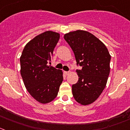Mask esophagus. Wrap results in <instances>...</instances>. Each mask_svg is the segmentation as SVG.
Segmentation results:
<instances>
[{
  "label": "esophagus",
  "mask_w": 130,
  "mask_h": 130,
  "mask_svg": "<svg viewBox=\"0 0 130 130\" xmlns=\"http://www.w3.org/2000/svg\"><path fill=\"white\" fill-rule=\"evenodd\" d=\"M70 73V71H64V74H65L66 75H68Z\"/></svg>",
  "instance_id": "1"
}]
</instances>
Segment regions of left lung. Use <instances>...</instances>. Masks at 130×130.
Returning a JSON list of instances; mask_svg holds the SVG:
<instances>
[{
	"label": "left lung",
	"instance_id": "8db88e82",
	"mask_svg": "<svg viewBox=\"0 0 130 130\" xmlns=\"http://www.w3.org/2000/svg\"><path fill=\"white\" fill-rule=\"evenodd\" d=\"M73 51L76 64L82 66L76 70L77 83L72 86L75 100L82 105L94 102L107 85L111 56L104 43L86 30H77L64 36Z\"/></svg>",
	"mask_w": 130,
	"mask_h": 130
}]
</instances>
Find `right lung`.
I'll return each mask as SVG.
<instances>
[{
	"label": "right lung",
	"mask_w": 130,
	"mask_h": 130,
	"mask_svg": "<svg viewBox=\"0 0 130 130\" xmlns=\"http://www.w3.org/2000/svg\"><path fill=\"white\" fill-rule=\"evenodd\" d=\"M60 34L45 31L27 43L20 57V73L27 91L43 104L57 97L63 81L62 70L48 65Z\"/></svg>",
	"instance_id": "right-lung-1"
}]
</instances>
